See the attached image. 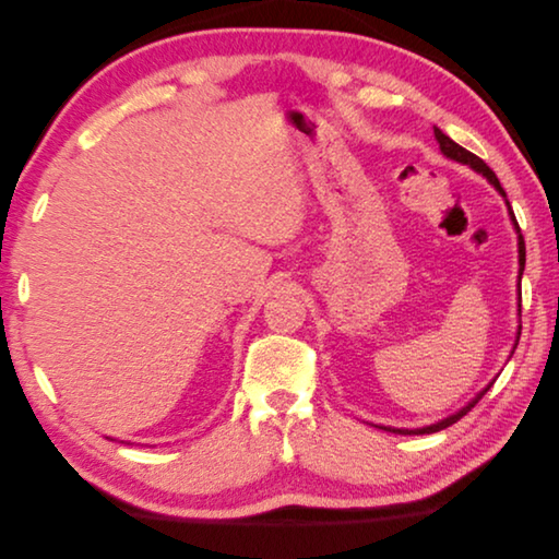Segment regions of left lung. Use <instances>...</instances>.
Masks as SVG:
<instances>
[{
	"instance_id": "obj_1",
	"label": "left lung",
	"mask_w": 559,
	"mask_h": 559,
	"mask_svg": "<svg viewBox=\"0 0 559 559\" xmlns=\"http://www.w3.org/2000/svg\"><path fill=\"white\" fill-rule=\"evenodd\" d=\"M433 134H436V140H438V146H441V151H443V156H448L450 160H456V163H464V165H468V167H473V170L476 173H480L489 183L495 186V189L506 198V191L501 189V183H499V179H497V175L489 170L487 167V163L483 160V158H478L476 154H471V151H466L464 146H460L456 142H452L448 134L443 132V130H438V128H433ZM506 205H509V200H506ZM509 214H511V222H513V226H515V230H518V251H520V275H522V270H524V240H522V235H520V226H518V222H515V214H513V210H511V205H509ZM520 308V306H518ZM520 312V310H518ZM522 329V326H520ZM518 341H520V331H518ZM495 382V380H492ZM492 382H489L483 392L476 396V399H471L462 411H456L454 415H450V417H445V419H441V421H436V425H429V427H421V429H392V427H382L384 431H394V433H403V436H419V433H436V431H441V429H448V427H452L454 421H460L473 405H476L483 396H485V392L489 386H492Z\"/></svg>"
}]
</instances>
